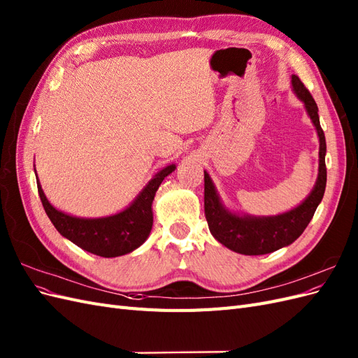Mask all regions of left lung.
<instances>
[{
    "label": "left lung",
    "instance_id": "obj_1",
    "mask_svg": "<svg viewBox=\"0 0 358 358\" xmlns=\"http://www.w3.org/2000/svg\"><path fill=\"white\" fill-rule=\"evenodd\" d=\"M292 90L305 103L306 110L317 128L320 137V173L310 196L296 209L278 216L252 218V216H237L225 210L215 191L208 173L204 171V215L213 237L224 246L243 255H263L276 251L294 242L305 231L322 200L327 183L326 167V136L320 125L318 106L299 76L291 78Z\"/></svg>",
    "mask_w": 358,
    "mask_h": 358
}]
</instances>
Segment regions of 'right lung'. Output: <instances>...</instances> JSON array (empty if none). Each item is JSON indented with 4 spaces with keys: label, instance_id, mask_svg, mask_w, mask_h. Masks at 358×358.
<instances>
[{
    "label": "right lung",
    "instance_id": "add662e5",
    "mask_svg": "<svg viewBox=\"0 0 358 358\" xmlns=\"http://www.w3.org/2000/svg\"><path fill=\"white\" fill-rule=\"evenodd\" d=\"M175 169L173 164L162 169L128 209L117 215L107 216V218L83 220L62 213L48 201L38 182L37 188L49 220L64 237H67L85 251L110 258L134 251L148 239L154 221L150 206H152L155 192L161 182Z\"/></svg>",
    "mask_w": 358,
    "mask_h": 358
}]
</instances>
